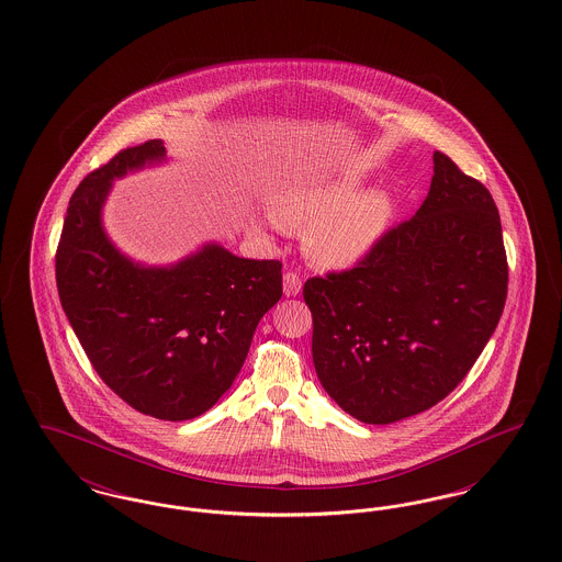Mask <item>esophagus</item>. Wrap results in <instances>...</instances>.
Listing matches in <instances>:
<instances>
[{
  "label": "esophagus",
  "mask_w": 562,
  "mask_h": 562,
  "mask_svg": "<svg viewBox=\"0 0 562 562\" xmlns=\"http://www.w3.org/2000/svg\"><path fill=\"white\" fill-rule=\"evenodd\" d=\"M301 286H303V282H301V278L296 273H293V271L284 273V294L286 296H296V294L301 293Z\"/></svg>",
  "instance_id": "esophagus-1"
}]
</instances>
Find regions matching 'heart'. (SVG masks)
<instances>
[{
    "label": "heart",
    "mask_w": 562,
    "mask_h": 562,
    "mask_svg": "<svg viewBox=\"0 0 562 562\" xmlns=\"http://www.w3.org/2000/svg\"><path fill=\"white\" fill-rule=\"evenodd\" d=\"M364 186L356 172L291 181L269 198L271 225L305 229L303 250L314 266L353 268L385 238L398 213L392 191Z\"/></svg>",
    "instance_id": "b5f03b06"
}]
</instances>
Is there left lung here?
Masks as SVG:
<instances>
[{
	"label": "left lung",
	"instance_id": "obj_1",
	"mask_svg": "<svg viewBox=\"0 0 562 562\" xmlns=\"http://www.w3.org/2000/svg\"><path fill=\"white\" fill-rule=\"evenodd\" d=\"M508 261L481 181L434 154L428 198L356 268L310 278L322 387L358 422L385 426L447 398L502 318Z\"/></svg>",
	"mask_w": 562,
	"mask_h": 562
}]
</instances>
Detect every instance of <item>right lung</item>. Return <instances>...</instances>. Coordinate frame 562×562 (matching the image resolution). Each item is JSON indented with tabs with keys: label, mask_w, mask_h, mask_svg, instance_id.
I'll return each instance as SVG.
<instances>
[{
	"label": "right lung",
	"mask_w": 562,
	"mask_h": 562,
	"mask_svg": "<svg viewBox=\"0 0 562 562\" xmlns=\"http://www.w3.org/2000/svg\"><path fill=\"white\" fill-rule=\"evenodd\" d=\"M166 158L160 138L90 172L69 200L56 286L94 371L138 413L186 422L206 413L240 373L259 321L282 296V263L218 244L170 268L124 257L103 229L113 179Z\"/></svg>",
	"instance_id": "add662e5"
}]
</instances>
